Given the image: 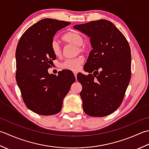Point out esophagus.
<instances>
[{
  "label": "esophagus",
  "instance_id": "34e87169",
  "mask_svg": "<svg viewBox=\"0 0 149 149\" xmlns=\"http://www.w3.org/2000/svg\"><path fill=\"white\" fill-rule=\"evenodd\" d=\"M74 74L75 76V78H77V72H74Z\"/></svg>",
  "mask_w": 149,
  "mask_h": 149
}]
</instances>
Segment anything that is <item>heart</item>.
Returning <instances> with one entry per match:
<instances>
[{
  "label": "heart",
  "instance_id": "heart-1",
  "mask_svg": "<svg viewBox=\"0 0 149 149\" xmlns=\"http://www.w3.org/2000/svg\"><path fill=\"white\" fill-rule=\"evenodd\" d=\"M62 39L66 44L76 45L78 49L77 50V53H84L86 52V48L84 44V38L79 33L75 31H69L62 36ZM51 47L53 54L56 56L59 57L62 55V49L58 42L55 40H53L51 42ZM82 62L83 60L81 57L76 58L74 59H66L60 64V67L63 69L77 71L80 68Z\"/></svg>",
  "mask_w": 149,
  "mask_h": 149
}]
</instances>
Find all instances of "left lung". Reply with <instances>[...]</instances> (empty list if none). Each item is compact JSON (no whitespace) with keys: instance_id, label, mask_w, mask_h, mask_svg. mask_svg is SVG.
Instances as JSON below:
<instances>
[{"instance_id":"1","label":"left lung","mask_w":149,"mask_h":149,"mask_svg":"<svg viewBox=\"0 0 149 149\" xmlns=\"http://www.w3.org/2000/svg\"><path fill=\"white\" fill-rule=\"evenodd\" d=\"M90 38L93 49L84 66L88 75L77 79L82 86L84 111L95 117L107 116L122 102L130 80L131 54L124 35L111 22L101 19L73 26Z\"/></svg>"}]
</instances>
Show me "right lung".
Returning <instances> with one entry per match:
<instances>
[{"label": "right lung", "instance_id": "add662e5", "mask_svg": "<svg viewBox=\"0 0 149 149\" xmlns=\"http://www.w3.org/2000/svg\"><path fill=\"white\" fill-rule=\"evenodd\" d=\"M71 23L44 19L26 30L17 44L16 80L24 102L34 113L49 116L58 113L63 100L76 79L69 71L57 76L48 72L56 56L51 45L58 31Z\"/></svg>", "mask_w": 149, "mask_h": 149}]
</instances>
